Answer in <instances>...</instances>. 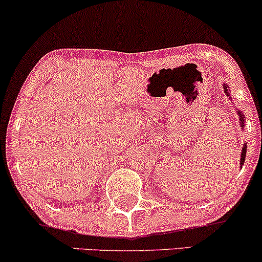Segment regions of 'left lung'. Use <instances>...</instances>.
I'll list each match as a JSON object with an SVG mask.
<instances>
[{
    "instance_id": "obj_1",
    "label": "left lung",
    "mask_w": 262,
    "mask_h": 262,
    "mask_svg": "<svg viewBox=\"0 0 262 262\" xmlns=\"http://www.w3.org/2000/svg\"><path fill=\"white\" fill-rule=\"evenodd\" d=\"M223 89H224L225 95H227L228 97H229V100H231L229 86H228L227 83H223ZM233 106H234V104H233ZM236 113H237V116H239V123H240V127H242V129H244V125H245V117H244V114H243L242 111H239V110H236ZM245 156H246V143H244V145H243L242 154H240V167H243V165H244Z\"/></svg>"
}]
</instances>
